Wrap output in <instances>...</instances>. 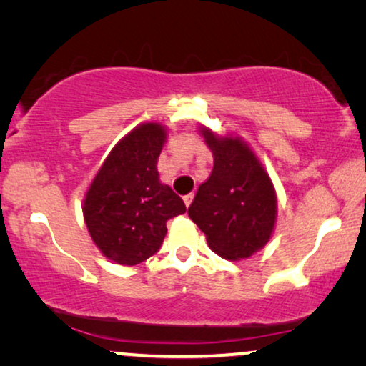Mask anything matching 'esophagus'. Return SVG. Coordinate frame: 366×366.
<instances>
[{"instance_id":"esophagus-1","label":"esophagus","mask_w":366,"mask_h":366,"mask_svg":"<svg viewBox=\"0 0 366 366\" xmlns=\"http://www.w3.org/2000/svg\"><path fill=\"white\" fill-rule=\"evenodd\" d=\"M193 198H194L193 193H188V194H184V197H183V202H184V204H187V208L189 207V204H192Z\"/></svg>"}]
</instances>
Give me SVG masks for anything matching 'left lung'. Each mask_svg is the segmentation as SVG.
Wrapping results in <instances>:
<instances>
[{
  "label": "left lung",
  "mask_w": 366,
  "mask_h": 366,
  "mask_svg": "<svg viewBox=\"0 0 366 366\" xmlns=\"http://www.w3.org/2000/svg\"><path fill=\"white\" fill-rule=\"evenodd\" d=\"M199 134L213 153V169L189 204V218L218 257L229 262L249 258L264 248L277 224L272 178L242 137H219L204 124Z\"/></svg>",
  "instance_id": "left-lung-1"
}]
</instances>
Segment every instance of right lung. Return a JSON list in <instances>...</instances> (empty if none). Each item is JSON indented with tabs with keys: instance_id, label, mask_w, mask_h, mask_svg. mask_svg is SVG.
I'll return each mask as SVG.
<instances>
[{
	"instance_id": "obj_1",
	"label": "right lung",
	"mask_w": 366,
	"mask_h": 366,
	"mask_svg": "<svg viewBox=\"0 0 366 366\" xmlns=\"http://www.w3.org/2000/svg\"><path fill=\"white\" fill-rule=\"evenodd\" d=\"M168 129L147 122L114 144L83 199V218L104 257L133 267L153 257L167 237V222L187 212L183 199L159 182L158 157Z\"/></svg>"
}]
</instances>
